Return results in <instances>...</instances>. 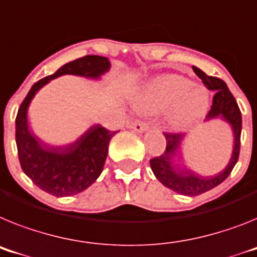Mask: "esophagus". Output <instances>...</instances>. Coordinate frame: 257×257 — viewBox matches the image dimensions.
<instances>
[{"label":"esophagus","instance_id":"34e87169","mask_svg":"<svg viewBox=\"0 0 257 257\" xmlns=\"http://www.w3.org/2000/svg\"><path fill=\"white\" fill-rule=\"evenodd\" d=\"M127 127L133 131H137V133H144V131L148 130V124L146 122H140V120H135V122H131V123L127 124Z\"/></svg>","mask_w":257,"mask_h":257}]
</instances>
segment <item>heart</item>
<instances>
[{
    "instance_id": "b5f03b06",
    "label": "heart",
    "mask_w": 257,
    "mask_h": 257,
    "mask_svg": "<svg viewBox=\"0 0 257 257\" xmlns=\"http://www.w3.org/2000/svg\"><path fill=\"white\" fill-rule=\"evenodd\" d=\"M134 106L143 113L168 110L166 122L174 131L187 130L207 115L210 96L207 88L181 75H160L147 83L133 97Z\"/></svg>"
}]
</instances>
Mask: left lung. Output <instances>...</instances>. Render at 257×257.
<instances>
[{
	"label": "left lung",
	"instance_id": "8db88e82",
	"mask_svg": "<svg viewBox=\"0 0 257 257\" xmlns=\"http://www.w3.org/2000/svg\"><path fill=\"white\" fill-rule=\"evenodd\" d=\"M192 70L203 80L204 85L209 91H214L212 107L207 114L205 120L221 118L227 122L233 130L234 146L233 153L226 168L214 175L203 177L186 166H182L177 159L182 143L186 138L185 134H164L166 139V150L161 156L151 160V169L156 178L165 187L186 196H196L204 194L217 187L229 177L238 161L239 150H240V133H242V114L233 93L227 88L226 83L218 78L207 75L200 69H197L196 66H192Z\"/></svg>",
	"mask_w": 257,
	"mask_h": 257
}]
</instances>
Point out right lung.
Instances as JSON below:
<instances>
[{"instance_id":"right-lung-1","label":"right lung","mask_w":257,"mask_h":257,"mask_svg":"<svg viewBox=\"0 0 257 257\" xmlns=\"http://www.w3.org/2000/svg\"><path fill=\"white\" fill-rule=\"evenodd\" d=\"M110 69V61L101 56H85L66 63L53 75L40 79L31 87L15 119V140L24 174L43 191L57 197L84 191L100 177L107 147L117 131L93 124L67 146H50L37 138L28 126V107L36 93L50 80L62 75L100 79Z\"/></svg>"}]
</instances>
